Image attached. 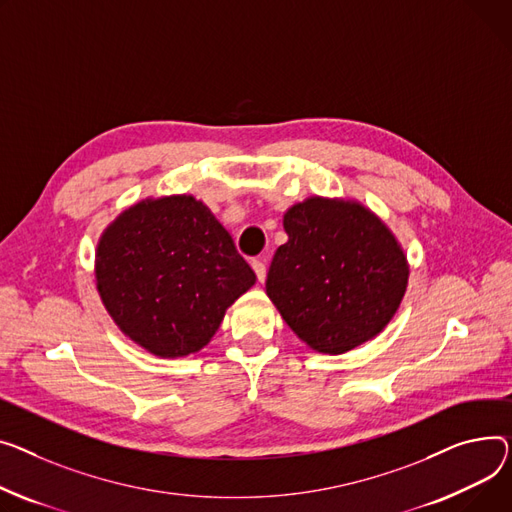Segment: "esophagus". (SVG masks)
Here are the masks:
<instances>
[{"mask_svg": "<svg viewBox=\"0 0 512 512\" xmlns=\"http://www.w3.org/2000/svg\"><path fill=\"white\" fill-rule=\"evenodd\" d=\"M251 267H253V271H255L257 280H259V282H265V261H263L261 257H257V259L251 261Z\"/></svg>", "mask_w": 512, "mask_h": 512, "instance_id": "esophagus-1", "label": "esophagus"}]
</instances>
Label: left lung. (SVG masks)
I'll use <instances>...</instances> for the list:
<instances>
[{
    "label": "left lung",
    "mask_w": 512,
    "mask_h": 512,
    "mask_svg": "<svg viewBox=\"0 0 512 512\" xmlns=\"http://www.w3.org/2000/svg\"><path fill=\"white\" fill-rule=\"evenodd\" d=\"M288 243L265 282L282 319L321 354L379 335L403 300L410 265L387 224L352 199L309 197L284 214Z\"/></svg>",
    "instance_id": "obj_1"
}]
</instances>
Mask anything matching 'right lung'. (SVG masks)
<instances>
[{"instance_id": "add662e5", "label": "right lung", "mask_w": 512, "mask_h": 512, "mask_svg": "<svg viewBox=\"0 0 512 512\" xmlns=\"http://www.w3.org/2000/svg\"><path fill=\"white\" fill-rule=\"evenodd\" d=\"M94 276L117 327L160 358L208 346L228 306L257 280L193 195L148 197L121 212L100 236Z\"/></svg>"}]
</instances>
